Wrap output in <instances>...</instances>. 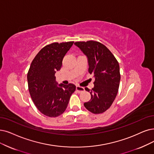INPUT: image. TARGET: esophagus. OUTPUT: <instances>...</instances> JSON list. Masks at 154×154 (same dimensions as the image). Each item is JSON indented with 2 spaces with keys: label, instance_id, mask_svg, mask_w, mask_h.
Listing matches in <instances>:
<instances>
[{
  "label": "esophagus",
  "instance_id": "esophagus-1",
  "mask_svg": "<svg viewBox=\"0 0 154 154\" xmlns=\"http://www.w3.org/2000/svg\"><path fill=\"white\" fill-rule=\"evenodd\" d=\"M76 91L78 92V93H82V92L85 91V88L83 87H79V86H76Z\"/></svg>",
  "mask_w": 154,
  "mask_h": 154
}]
</instances>
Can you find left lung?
<instances>
[{
	"label": "left lung",
	"mask_w": 154,
	"mask_h": 154,
	"mask_svg": "<svg viewBox=\"0 0 154 154\" xmlns=\"http://www.w3.org/2000/svg\"><path fill=\"white\" fill-rule=\"evenodd\" d=\"M75 45L88 58V72L95 78L91 99L84 106L94 114L103 113L111 106L118 92L121 75L119 65L114 55L101 43L96 41L76 42Z\"/></svg>",
	"instance_id": "1"
}]
</instances>
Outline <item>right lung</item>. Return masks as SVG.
<instances>
[{
	"label": "right lung",
	"instance_id": "add662e5",
	"mask_svg": "<svg viewBox=\"0 0 154 154\" xmlns=\"http://www.w3.org/2000/svg\"><path fill=\"white\" fill-rule=\"evenodd\" d=\"M73 43L56 42L42 48L33 60L28 72V90L34 104L40 112L51 118L65 111L76 90V86L72 83L58 85L55 76Z\"/></svg>",
	"mask_w": 154,
	"mask_h": 154
}]
</instances>
